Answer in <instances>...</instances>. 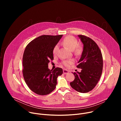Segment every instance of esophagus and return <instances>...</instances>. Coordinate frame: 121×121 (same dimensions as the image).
<instances>
[{
	"label": "esophagus",
	"instance_id": "esophagus-1",
	"mask_svg": "<svg viewBox=\"0 0 121 121\" xmlns=\"http://www.w3.org/2000/svg\"><path fill=\"white\" fill-rule=\"evenodd\" d=\"M63 73L64 74H67L69 73V71L66 69H64L63 70Z\"/></svg>",
	"mask_w": 121,
	"mask_h": 121
}]
</instances>
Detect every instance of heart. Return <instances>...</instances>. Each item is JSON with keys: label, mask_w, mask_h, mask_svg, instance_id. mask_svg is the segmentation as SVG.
Returning <instances> with one entry per match:
<instances>
[{"label": "heart", "mask_w": 121, "mask_h": 121, "mask_svg": "<svg viewBox=\"0 0 121 121\" xmlns=\"http://www.w3.org/2000/svg\"><path fill=\"white\" fill-rule=\"evenodd\" d=\"M78 41L77 39L74 36L68 35L65 37L61 42V44L73 51L74 55L76 56H79L82 52V47L79 44H78ZM59 46L56 44L53 49V54L54 56H56L57 54ZM74 61L72 59L64 60L61 62V64L64 66L68 67L74 63Z\"/></svg>", "instance_id": "b5f03b06"}]
</instances>
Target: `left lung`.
<instances>
[{
    "instance_id": "8db88e82",
    "label": "left lung",
    "mask_w": 121,
    "mask_h": 121,
    "mask_svg": "<svg viewBox=\"0 0 121 121\" xmlns=\"http://www.w3.org/2000/svg\"><path fill=\"white\" fill-rule=\"evenodd\" d=\"M78 36L84 44L81 58L77 65L81 69V71L73 73L75 79L70 85L78 92L87 93L95 88L100 78L103 58L100 49L92 39L83 35Z\"/></svg>"
}]
</instances>
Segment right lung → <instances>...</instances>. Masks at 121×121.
<instances>
[{"mask_svg": "<svg viewBox=\"0 0 121 121\" xmlns=\"http://www.w3.org/2000/svg\"><path fill=\"white\" fill-rule=\"evenodd\" d=\"M63 35H43L29 43L24 50L22 74L29 89L40 95H46L56 88L57 78L63 74L61 68L48 69L54 60L53 49Z\"/></svg>", "mask_w": 121, "mask_h": 121, "instance_id": "add662e5", "label": "right lung"}]
</instances>
